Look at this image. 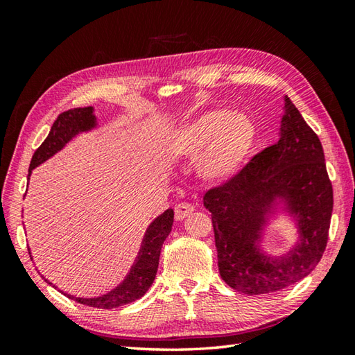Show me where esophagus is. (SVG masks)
Masks as SVG:
<instances>
[{
	"mask_svg": "<svg viewBox=\"0 0 355 355\" xmlns=\"http://www.w3.org/2000/svg\"><path fill=\"white\" fill-rule=\"evenodd\" d=\"M195 210L192 205H187V202H180V205L175 206V220L182 221L186 216H189Z\"/></svg>",
	"mask_w": 355,
	"mask_h": 355,
	"instance_id": "obj_1",
	"label": "esophagus"
}]
</instances>
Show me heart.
<instances>
[{
	"label": "heart",
	"instance_id": "heart-1",
	"mask_svg": "<svg viewBox=\"0 0 355 355\" xmlns=\"http://www.w3.org/2000/svg\"><path fill=\"white\" fill-rule=\"evenodd\" d=\"M258 131L250 117L227 110L202 112L172 131L166 153L173 158H197V172L210 184L235 178L250 158Z\"/></svg>",
	"mask_w": 355,
	"mask_h": 355
}]
</instances>
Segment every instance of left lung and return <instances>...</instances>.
<instances>
[{
  "label": "left lung",
  "mask_w": 355,
  "mask_h": 355,
  "mask_svg": "<svg viewBox=\"0 0 355 355\" xmlns=\"http://www.w3.org/2000/svg\"><path fill=\"white\" fill-rule=\"evenodd\" d=\"M279 204L297 220L300 241L288 254L271 257L260 250V238ZM205 207L212 214L220 275L233 290L250 296L281 291L318 266L328 243L333 184L318 134L290 97L279 140L230 182L209 189Z\"/></svg>",
  "instance_id": "obj_1"
}]
</instances>
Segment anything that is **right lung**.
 Here are the masks:
<instances>
[{"label": "right lung", "instance_id": "add662e5", "mask_svg": "<svg viewBox=\"0 0 355 355\" xmlns=\"http://www.w3.org/2000/svg\"><path fill=\"white\" fill-rule=\"evenodd\" d=\"M93 107L73 108L69 111H64L62 114L58 116L47 135V139H45L42 141V145L35 150L32 162H30L28 177L36 166H40L45 160H49L50 157L55 155L58 150H61L73 137H76L79 132L93 130L96 126V116L93 114ZM172 223L173 210L168 209L149 224L145 236H143L137 259L132 263L130 273L126 275L123 282L117 285L114 290H111L107 294H102V296L97 297H76L67 293L65 296L76 300V302L82 305L103 308V310H111V308L131 304L134 300L140 299L154 282L158 268V259H160L162 245L164 243V239L168 238L171 233ZM45 282L51 285V282H49L47 279H45Z\"/></svg>", "mask_w": 355, "mask_h": 355}]
</instances>
